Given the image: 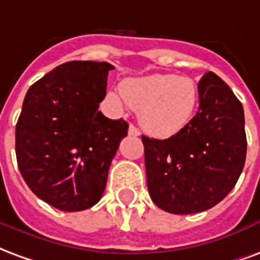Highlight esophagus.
I'll return each instance as SVG.
<instances>
[{"instance_id": "1", "label": "esophagus", "mask_w": 260, "mask_h": 260, "mask_svg": "<svg viewBox=\"0 0 260 260\" xmlns=\"http://www.w3.org/2000/svg\"><path fill=\"white\" fill-rule=\"evenodd\" d=\"M128 134H129L131 136H139L141 135V132H139V129L136 128L135 125H129V129H128Z\"/></svg>"}]
</instances>
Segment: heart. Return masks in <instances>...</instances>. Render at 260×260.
Returning a JSON list of instances; mask_svg holds the SVG:
<instances>
[{"label":"heart","mask_w":260,"mask_h":260,"mask_svg":"<svg viewBox=\"0 0 260 260\" xmlns=\"http://www.w3.org/2000/svg\"><path fill=\"white\" fill-rule=\"evenodd\" d=\"M115 106L138 110L142 128L157 138H170L191 122L199 103L195 80L173 74H152L125 79L119 91L108 93Z\"/></svg>","instance_id":"heart-1"}]
</instances>
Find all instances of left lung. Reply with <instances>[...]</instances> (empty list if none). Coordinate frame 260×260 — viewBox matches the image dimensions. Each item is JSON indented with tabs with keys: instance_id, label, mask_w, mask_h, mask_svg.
<instances>
[{
	"instance_id": "left-lung-1",
	"label": "left lung",
	"mask_w": 260,
	"mask_h": 260,
	"mask_svg": "<svg viewBox=\"0 0 260 260\" xmlns=\"http://www.w3.org/2000/svg\"><path fill=\"white\" fill-rule=\"evenodd\" d=\"M199 107L169 139L142 136L147 189L160 209L174 214L205 212L229 195L246 156L244 108L213 72L198 83Z\"/></svg>"
}]
</instances>
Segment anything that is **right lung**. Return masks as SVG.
Returning <instances> with one entry per match:
<instances>
[{
    "label": "right lung",
    "instance_id": "add662e5",
    "mask_svg": "<svg viewBox=\"0 0 260 260\" xmlns=\"http://www.w3.org/2000/svg\"><path fill=\"white\" fill-rule=\"evenodd\" d=\"M108 62L69 61L30 86L15 131L18 167L31 192L64 212L100 201L128 122L99 111Z\"/></svg>",
    "mask_w": 260,
    "mask_h": 260
}]
</instances>
